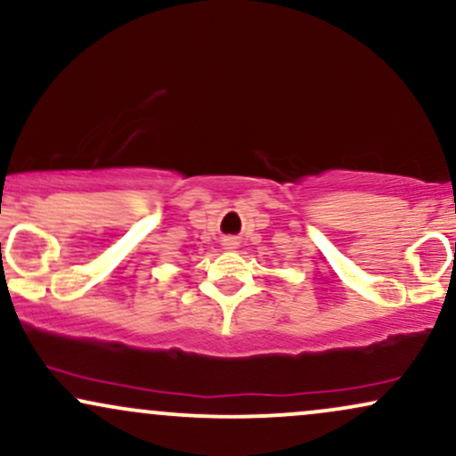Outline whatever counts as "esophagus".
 Returning a JSON list of instances; mask_svg holds the SVG:
<instances>
[{
  "mask_svg": "<svg viewBox=\"0 0 456 456\" xmlns=\"http://www.w3.org/2000/svg\"><path fill=\"white\" fill-rule=\"evenodd\" d=\"M224 246H227V248H235V242H233V240H227V242H224Z\"/></svg>",
  "mask_w": 456,
  "mask_h": 456,
  "instance_id": "1",
  "label": "esophagus"
}]
</instances>
